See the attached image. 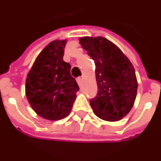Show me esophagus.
<instances>
[{
    "instance_id": "34e87169",
    "label": "esophagus",
    "mask_w": 161,
    "mask_h": 161,
    "mask_svg": "<svg viewBox=\"0 0 161 161\" xmlns=\"http://www.w3.org/2000/svg\"><path fill=\"white\" fill-rule=\"evenodd\" d=\"M82 77H77V84H78V85H81V83H82Z\"/></svg>"
}]
</instances>
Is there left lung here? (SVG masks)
<instances>
[{
    "label": "left lung",
    "instance_id": "8db88e82",
    "mask_svg": "<svg viewBox=\"0 0 161 161\" xmlns=\"http://www.w3.org/2000/svg\"><path fill=\"white\" fill-rule=\"evenodd\" d=\"M79 42L95 63L97 94L90 100L101 119L119 121L131 111L138 82L130 60L113 42L102 36L79 38Z\"/></svg>",
    "mask_w": 161,
    "mask_h": 161
}]
</instances>
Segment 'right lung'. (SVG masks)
Returning a JSON list of instances; mask_svg holds the SVG:
<instances>
[{
	"label": "right lung",
	"instance_id": "right-lung-1",
	"mask_svg": "<svg viewBox=\"0 0 161 161\" xmlns=\"http://www.w3.org/2000/svg\"><path fill=\"white\" fill-rule=\"evenodd\" d=\"M66 42H49L38 55L26 78L27 99L34 111L46 119L66 118L79 91L70 75V64L63 59Z\"/></svg>",
	"mask_w": 161,
	"mask_h": 161
}]
</instances>
